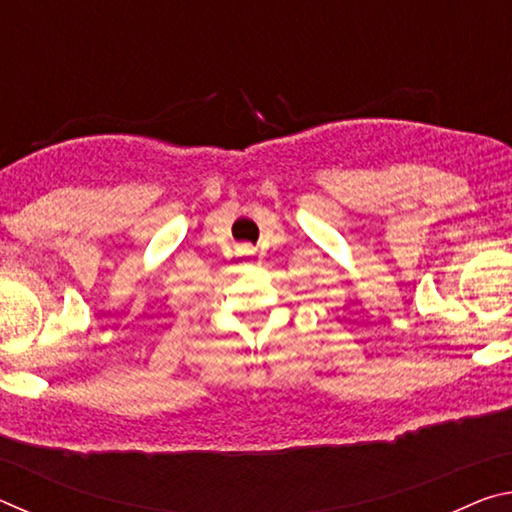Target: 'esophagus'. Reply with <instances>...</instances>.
Masks as SVG:
<instances>
[{"label":"esophagus","instance_id":"obj_1","mask_svg":"<svg viewBox=\"0 0 512 512\" xmlns=\"http://www.w3.org/2000/svg\"><path fill=\"white\" fill-rule=\"evenodd\" d=\"M250 253H253V250H250L248 246H244V248H241V257H248Z\"/></svg>","mask_w":512,"mask_h":512}]
</instances>
